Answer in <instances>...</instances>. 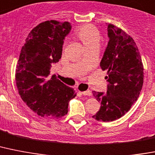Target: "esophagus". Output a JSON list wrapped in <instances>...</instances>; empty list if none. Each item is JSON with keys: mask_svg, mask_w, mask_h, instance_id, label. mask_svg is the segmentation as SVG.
<instances>
[{"mask_svg": "<svg viewBox=\"0 0 155 155\" xmlns=\"http://www.w3.org/2000/svg\"><path fill=\"white\" fill-rule=\"evenodd\" d=\"M82 94L84 95H91V91L90 90H87V91H82Z\"/></svg>", "mask_w": 155, "mask_h": 155, "instance_id": "1", "label": "esophagus"}]
</instances>
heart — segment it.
<instances>
[{
    "instance_id": "obj_1",
    "label": "heart",
    "mask_w": 155,
    "mask_h": 155,
    "mask_svg": "<svg viewBox=\"0 0 155 155\" xmlns=\"http://www.w3.org/2000/svg\"><path fill=\"white\" fill-rule=\"evenodd\" d=\"M76 34L86 48L91 45H99L100 34L95 26L91 25H84L76 31Z\"/></svg>"
}]
</instances>
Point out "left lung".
I'll return each instance as SVG.
<instances>
[{
  "mask_svg": "<svg viewBox=\"0 0 155 155\" xmlns=\"http://www.w3.org/2000/svg\"><path fill=\"white\" fill-rule=\"evenodd\" d=\"M109 37L100 62L103 70H107V93L92 91L101 103L93 118L98 121L110 122L123 116L139 96L143 84V65L134 40L124 31L109 24Z\"/></svg>",
  "mask_w": 155,
  "mask_h": 155,
  "instance_id": "8db88e82",
  "label": "left lung"
}]
</instances>
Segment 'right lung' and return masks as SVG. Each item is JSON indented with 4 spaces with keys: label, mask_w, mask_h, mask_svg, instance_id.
I'll return each mask as SVG.
<instances>
[{
    "label": "right lung",
    "mask_w": 155,
    "mask_h": 155,
    "mask_svg": "<svg viewBox=\"0 0 155 155\" xmlns=\"http://www.w3.org/2000/svg\"><path fill=\"white\" fill-rule=\"evenodd\" d=\"M69 22L47 21L28 34L16 64V83L27 106L41 117L60 118L68 114V102L76 96L73 88L48 77L52 64L61 58Z\"/></svg>",
    "instance_id": "right-lung-1"
}]
</instances>
